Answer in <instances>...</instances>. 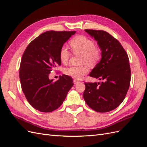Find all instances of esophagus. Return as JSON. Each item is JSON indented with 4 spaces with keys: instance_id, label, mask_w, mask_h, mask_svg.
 <instances>
[{
    "instance_id": "34e87169",
    "label": "esophagus",
    "mask_w": 147,
    "mask_h": 147,
    "mask_svg": "<svg viewBox=\"0 0 147 147\" xmlns=\"http://www.w3.org/2000/svg\"><path fill=\"white\" fill-rule=\"evenodd\" d=\"M80 82V81H78V80H76V79H75L74 80V83L75 84H77V83H79Z\"/></svg>"
}]
</instances>
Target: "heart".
I'll return each instance as SVG.
<instances>
[{
	"mask_svg": "<svg viewBox=\"0 0 147 147\" xmlns=\"http://www.w3.org/2000/svg\"><path fill=\"white\" fill-rule=\"evenodd\" d=\"M71 48L75 54L81 55V63L94 64L100 58V51L95 47L92 40L83 35H78L69 42ZM70 57V53L65 46L59 51V58L63 63H67ZM89 72V68L85 64L80 66H70L65 69V73L69 76L76 79L82 78Z\"/></svg>",
	"mask_w": 147,
	"mask_h": 147,
	"instance_id": "b5f03b06",
	"label": "heart"
}]
</instances>
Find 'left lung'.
<instances>
[{
    "mask_svg": "<svg viewBox=\"0 0 147 147\" xmlns=\"http://www.w3.org/2000/svg\"><path fill=\"white\" fill-rule=\"evenodd\" d=\"M97 42L102 51L100 61L90 76L101 83H84L83 98L91 109L108 112L122 103L131 82V68L127 53L117 39L104 30L85 29Z\"/></svg>",
    "mask_w": 147,
    "mask_h": 147,
    "instance_id": "8db88e82",
    "label": "left lung"
}]
</instances>
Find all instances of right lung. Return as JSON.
<instances>
[{
	"label": "right lung",
	"mask_w": 147,
	"mask_h": 147,
	"mask_svg": "<svg viewBox=\"0 0 147 147\" xmlns=\"http://www.w3.org/2000/svg\"><path fill=\"white\" fill-rule=\"evenodd\" d=\"M76 31L50 30L31 42L22 56L20 67L21 88L31 106L42 112H51L63 103L74 85L72 78L63 75L53 82L48 75L61 65L59 51Z\"/></svg>",
	"instance_id": "1"
}]
</instances>
